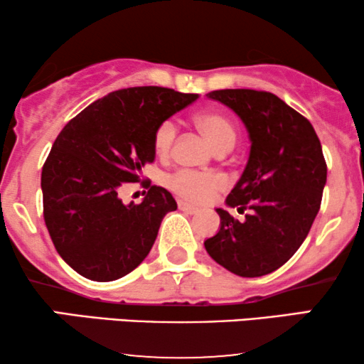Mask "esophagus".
Here are the masks:
<instances>
[{
	"label": "esophagus",
	"instance_id": "esophagus-1",
	"mask_svg": "<svg viewBox=\"0 0 364 364\" xmlns=\"http://www.w3.org/2000/svg\"><path fill=\"white\" fill-rule=\"evenodd\" d=\"M178 208H181L182 212H187V213H197L198 212L197 207H193V205H191V203H187V202H178Z\"/></svg>",
	"mask_w": 364,
	"mask_h": 364
}]
</instances>
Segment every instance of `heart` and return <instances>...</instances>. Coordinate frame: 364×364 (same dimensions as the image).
Segmentation results:
<instances>
[{
	"label": "heart",
	"mask_w": 364,
	"mask_h": 364,
	"mask_svg": "<svg viewBox=\"0 0 364 364\" xmlns=\"http://www.w3.org/2000/svg\"><path fill=\"white\" fill-rule=\"evenodd\" d=\"M196 127L202 132V136L212 144L217 152L230 151L235 144L237 132L232 122L225 116L218 112H200L197 114ZM177 127L172 121H164L157 126L154 132V151L157 156L167 157L171 154L173 142H176ZM168 187L178 193L182 198L193 203L208 202L225 188V178L215 172H196L182 168L168 177Z\"/></svg>",
	"instance_id": "b5f03b06"
}]
</instances>
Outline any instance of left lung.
Listing matches in <instances>:
<instances>
[{"label":"left lung","instance_id":"8db88e82","mask_svg":"<svg viewBox=\"0 0 364 364\" xmlns=\"http://www.w3.org/2000/svg\"><path fill=\"white\" fill-rule=\"evenodd\" d=\"M207 97L230 107L245 124L250 154L227 197L217 233L203 242L218 265L238 277H263L293 257L320 210L326 183L321 144L308 119L275 94L220 89Z\"/></svg>","mask_w":364,"mask_h":364}]
</instances>
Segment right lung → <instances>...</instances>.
Returning <instances> with one entry per match:
<instances>
[{"instance_id":"1","label":"right lung","mask_w":364,"mask_h":364,"mask_svg":"<svg viewBox=\"0 0 364 364\" xmlns=\"http://www.w3.org/2000/svg\"><path fill=\"white\" fill-rule=\"evenodd\" d=\"M198 94L142 86L109 92L71 119L41 173L44 222L56 250L79 275L112 282L149 255L172 193L152 186L144 200L124 203L126 183L154 162V132Z\"/></svg>"}]
</instances>
